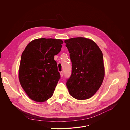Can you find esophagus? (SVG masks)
Listing matches in <instances>:
<instances>
[{
  "mask_svg": "<svg viewBox=\"0 0 130 130\" xmlns=\"http://www.w3.org/2000/svg\"><path fill=\"white\" fill-rule=\"evenodd\" d=\"M60 76L62 77H63V76H64V73H63V72H60Z\"/></svg>",
  "mask_w": 130,
  "mask_h": 130,
  "instance_id": "1",
  "label": "esophagus"
}]
</instances>
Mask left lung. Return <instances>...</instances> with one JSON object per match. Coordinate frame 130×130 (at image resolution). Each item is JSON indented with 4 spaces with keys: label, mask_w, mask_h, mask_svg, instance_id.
Listing matches in <instances>:
<instances>
[{
    "label": "left lung",
    "mask_w": 130,
    "mask_h": 130,
    "mask_svg": "<svg viewBox=\"0 0 130 130\" xmlns=\"http://www.w3.org/2000/svg\"><path fill=\"white\" fill-rule=\"evenodd\" d=\"M65 43L72 64L66 83L69 93L77 100L89 99L99 89L104 77L103 54L90 39L72 38Z\"/></svg>",
    "instance_id": "left-lung-1"
}]
</instances>
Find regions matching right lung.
<instances>
[{
    "instance_id": "right-lung-1",
    "label": "right lung",
    "mask_w": 130,
    "mask_h": 130,
    "mask_svg": "<svg viewBox=\"0 0 130 130\" xmlns=\"http://www.w3.org/2000/svg\"><path fill=\"white\" fill-rule=\"evenodd\" d=\"M63 43L61 39H36L29 43L23 52L19 79L31 100L43 102L52 96L60 78L54 56L60 52Z\"/></svg>"
}]
</instances>
